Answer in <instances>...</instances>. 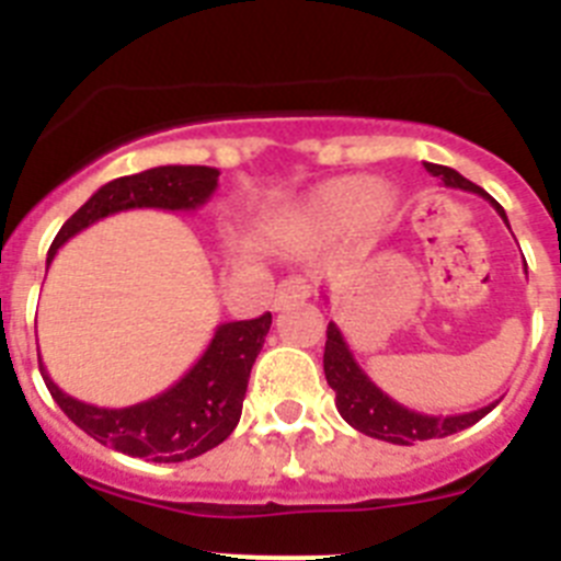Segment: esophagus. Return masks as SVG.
Listing matches in <instances>:
<instances>
[{"mask_svg":"<svg viewBox=\"0 0 561 561\" xmlns=\"http://www.w3.org/2000/svg\"><path fill=\"white\" fill-rule=\"evenodd\" d=\"M309 295H311V284L306 280V277H286V280H280V286H277L272 306H275V311H284L286 306L297 304V300H306Z\"/></svg>","mask_w":561,"mask_h":561,"instance_id":"34e87169","label":"esophagus"}]
</instances>
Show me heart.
<instances>
[{
  "label": "heart",
  "mask_w": 561,
  "mask_h": 561,
  "mask_svg": "<svg viewBox=\"0 0 561 561\" xmlns=\"http://www.w3.org/2000/svg\"><path fill=\"white\" fill-rule=\"evenodd\" d=\"M396 205L399 199L393 187L351 173L320 182L291 213V225L317 238L336 236L345 227H354L362 236H376L393 219Z\"/></svg>",
  "instance_id": "b5f03b06"
}]
</instances>
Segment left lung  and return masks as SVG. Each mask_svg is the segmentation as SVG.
<instances>
[{
    "mask_svg": "<svg viewBox=\"0 0 561 561\" xmlns=\"http://www.w3.org/2000/svg\"><path fill=\"white\" fill-rule=\"evenodd\" d=\"M424 168H427L433 176H438L447 187H460V191L483 196V199L497 210V216L505 221V227H508L505 210L483 191V187H478L474 182L460 176L455 168L433 165V162H424ZM508 230H512V227H508ZM323 370L329 388L336 393V410H340L342 419L348 421L354 430H359V433L370 435V438L388 440V444H399V447H410L415 440L447 438V435H455L460 433V430L478 424L485 413H492V410L497 408V401H494L489 408L458 415H424L404 408V404L390 399L385 390L376 388L374 381H370V376L365 374L359 362L354 359V351L348 348V342H345V336H342L340 325L336 323H329V331H325Z\"/></svg>",
    "mask_w": 561,
    "mask_h": 561,
    "instance_id": "left-lung-1",
    "label": "left lung"
}]
</instances>
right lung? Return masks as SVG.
<instances>
[{
	"label": "right lung",
	"mask_w": 561,
	"mask_h": 561,
	"mask_svg": "<svg viewBox=\"0 0 561 561\" xmlns=\"http://www.w3.org/2000/svg\"><path fill=\"white\" fill-rule=\"evenodd\" d=\"M216 187L219 171L207 165H160L106 182L64 221L47 252V266L69 238L106 216L140 207L173 213L199 210ZM270 325V311L257 320L216 325L205 354L193 362V368L180 381L131 408H98L64 393L49 379L42 356L38 370L49 396L58 401L69 421L101 440L103 447H114L131 458H148L153 463H180L199 458L230 438L241 419L250 370L264 348Z\"/></svg>",
	"instance_id": "obj_1"
}]
</instances>
